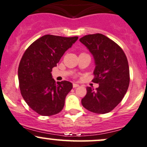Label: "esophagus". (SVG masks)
<instances>
[{"instance_id":"obj_1","label":"esophagus","mask_w":147,"mask_h":147,"mask_svg":"<svg viewBox=\"0 0 147 147\" xmlns=\"http://www.w3.org/2000/svg\"><path fill=\"white\" fill-rule=\"evenodd\" d=\"M80 85L78 84H76V83H73V87L74 88H76V87H78Z\"/></svg>"}]
</instances>
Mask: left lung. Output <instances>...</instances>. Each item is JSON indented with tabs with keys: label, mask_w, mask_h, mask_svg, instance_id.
Here are the masks:
<instances>
[{
	"label": "left lung",
	"mask_w": 147,
	"mask_h": 147,
	"mask_svg": "<svg viewBox=\"0 0 147 147\" xmlns=\"http://www.w3.org/2000/svg\"><path fill=\"white\" fill-rule=\"evenodd\" d=\"M80 41L93 56L96 67L92 81L99 84L96 89L86 87L82 104L90 112L106 114L121 102L128 88L130 71L126 56L117 43L100 33L85 35Z\"/></svg>",
	"instance_id": "8db88e82"
}]
</instances>
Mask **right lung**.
Masks as SVG:
<instances>
[{"mask_svg":"<svg viewBox=\"0 0 147 147\" xmlns=\"http://www.w3.org/2000/svg\"><path fill=\"white\" fill-rule=\"evenodd\" d=\"M78 37L45 35L35 40L24 52L18 68L21 93L27 105L42 116H51L63 109L72 84L58 82L51 71Z\"/></svg>","mask_w":147,"mask_h":147,"instance_id":"1","label":"right lung"}]
</instances>
